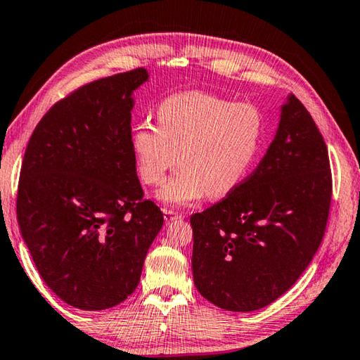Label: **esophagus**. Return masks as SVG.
Wrapping results in <instances>:
<instances>
[{
	"label": "esophagus",
	"instance_id": "34e87169",
	"mask_svg": "<svg viewBox=\"0 0 360 360\" xmlns=\"http://www.w3.org/2000/svg\"><path fill=\"white\" fill-rule=\"evenodd\" d=\"M163 214H165L167 222H173V221H178V219H182V214H179V212H176L173 210H165L163 211Z\"/></svg>",
	"mask_w": 360,
	"mask_h": 360
}]
</instances>
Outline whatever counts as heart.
<instances>
[{"instance_id":"1","label":"heart","mask_w":360,"mask_h":360,"mask_svg":"<svg viewBox=\"0 0 360 360\" xmlns=\"http://www.w3.org/2000/svg\"><path fill=\"white\" fill-rule=\"evenodd\" d=\"M155 120L157 127L141 122L133 129L130 149L148 186H160L176 162L181 163L158 192V200L168 206L233 192L251 172L265 131L259 106L200 90L163 98Z\"/></svg>"}]
</instances>
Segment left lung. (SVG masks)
I'll return each mask as SVG.
<instances>
[{
	"instance_id": "obj_1",
	"label": "left lung",
	"mask_w": 360,
	"mask_h": 360,
	"mask_svg": "<svg viewBox=\"0 0 360 360\" xmlns=\"http://www.w3.org/2000/svg\"><path fill=\"white\" fill-rule=\"evenodd\" d=\"M332 200L327 146L295 95L259 167L191 217L193 283L229 311H255L288 292L318 251Z\"/></svg>"
}]
</instances>
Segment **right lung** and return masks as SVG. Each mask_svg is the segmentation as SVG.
<instances>
[{
  "instance_id": "add662e5",
  "label": "right lung",
  "mask_w": 360,
  "mask_h": 360,
  "mask_svg": "<svg viewBox=\"0 0 360 360\" xmlns=\"http://www.w3.org/2000/svg\"><path fill=\"white\" fill-rule=\"evenodd\" d=\"M136 68L82 85L36 125L22 162L17 221L49 289L87 311L135 292L163 225L130 149Z\"/></svg>"
}]
</instances>
